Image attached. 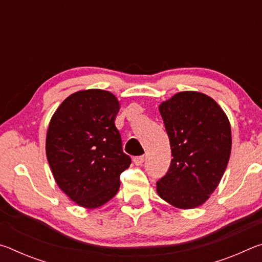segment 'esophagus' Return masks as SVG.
I'll use <instances>...</instances> for the list:
<instances>
[{"label": "esophagus", "instance_id": "1", "mask_svg": "<svg viewBox=\"0 0 262 262\" xmlns=\"http://www.w3.org/2000/svg\"><path fill=\"white\" fill-rule=\"evenodd\" d=\"M133 162H134L135 165L140 166V165H142V164H143V162H144V157H143V156H137V157H134V158H133Z\"/></svg>", "mask_w": 262, "mask_h": 262}]
</instances>
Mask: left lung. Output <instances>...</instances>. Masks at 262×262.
I'll use <instances>...</instances> for the list:
<instances>
[{
	"label": "left lung",
	"instance_id": "8db88e82",
	"mask_svg": "<svg viewBox=\"0 0 262 262\" xmlns=\"http://www.w3.org/2000/svg\"><path fill=\"white\" fill-rule=\"evenodd\" d=\"M172 161L157 181V193L180 209L205 203L219 186L231 154V126L209 96L178 92L159 105Z\"/></svg>",
	"mask_w": 262,
	"mask_h": 262
}]
</instances>
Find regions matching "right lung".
<instances>
[{"label": "right lung", "instance_id": "obj_1", "mask_svg": "<svg viewBox=\"0 0 262 262\" xmlns=\"http://www.w3.org/2000/svg\"><path fill=\"white\" fill-rule=\"evenodd\" d=\"M119 108L110 91H77L62 101L48 126L46 156L56 184L88 209L115 196L132 163L114 123Z\"/></svg>", "mask_w": 262, "mask_h": 262}]
</instances>
